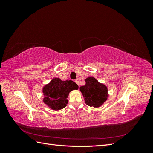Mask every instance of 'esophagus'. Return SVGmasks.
<instances>
[{
	"label": "esophagus",
	"instance_id": "esophagus-1",
	"mask_svg": "<svg viewBox=\"0 0 153 153\" xmlns=\"http://www.w3.org/2000/svg\"><path fill=\"white\" fill-rule=\"evenodd\" d=\"M75 82L76 84H77L78 85H79V80H78V79H76V80H75Z\"/></svg>",
	"mask_w": 153,
	"mask_h": 153
}]
</instances>
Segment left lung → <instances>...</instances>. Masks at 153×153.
I'll list each match as a JSON object with an SVG mask.
<instances>
[{
  "label": "left lung",
  "instance_id": "left-lung-1",
  "mask_svg": "<svg viewBox=\"0 0 153 153\" xmlns=\"http://www.w3.org/2000/svg\"><path fill=\"white\" fill-rule=\"evenodd\" d=\"M85 82V85L81 86L80 91L86 105L94 108H98L103 105L108 97L107 87L99 82L93 76L87 78Z\"/></svg>",
  "mask_w": 153,
  "mask_h": 153
}]
</instances>
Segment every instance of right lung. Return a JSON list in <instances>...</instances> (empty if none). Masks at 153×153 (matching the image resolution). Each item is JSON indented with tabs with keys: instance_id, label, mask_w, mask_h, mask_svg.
Returning a JSON list of instances; mask_svg holds the SVG:
<instances>
[{
	"instance_id": "obj_1",
	"label": "right lung",
	"mask_w": 153,
	"mask_h": 153,
	"mask_svg": "<svg viewBox=\"0 0 153 153\" xmlns=\"http://www.w3.org/2000/svg\"><path fill=\"white\" fill-rule=\"evenodd\" d=\"M78 89V85L72 80L62 81L59 78H54L43 87V101L51 109L61 110L68 104L69 92Z\"/></svg>"
}]
</instances>
